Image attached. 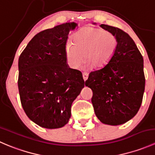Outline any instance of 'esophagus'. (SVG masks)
<instances>
[{"label":"esophagus","instance_id":"34e87169","mask_svg":"<svg viewBox=\"0 0 155 155\" xmlns=\"http://www.w3.org/2000/svg\"><path fill=\"white\" fill-rule=\"evenodd\" d=\"M82 77H83V80L85 82L87 79V77H88V74L85 73V72H84V73H82Z\"/></svg>","mask_w":155,"mask_h":155}]
</instances>
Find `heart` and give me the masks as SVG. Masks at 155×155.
<instances>
[{
    "label": "heart",
    "mask_w": 155,
    "mask_h": 155,
    "mask_svg": "<svg viewBox=\"0 0 155 155\" xmlns=\"http://www.w3.org/2000/svg\"><path fill=\"white\" fill-rule=\"evenodd\" d=\"M117 38L106 30L85 27L73 34L71 43L65 46V54L69 66L79 68L85 61V68H101L107 65L116 49Z\"/></svg>",
    "instance_id": "1"
}]
</instances>
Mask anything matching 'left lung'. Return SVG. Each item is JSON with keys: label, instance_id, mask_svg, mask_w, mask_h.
Segmentation results:
<instances>
[{"label": "left lung", "instance_id": "left-lung-1", "mask_svg": "<svg viewBox=\"0 0 155 155\" xmlns=\"http://www.w3.org/2000/svg\"><path fill=\"white\" fill-rule=\"evenodd\" d=\"M100 26L115 34L118 44L109 63L91 72L85 85L93 91L91 103L98 119L120 125L134 118L141 107L145 83L143 58L126 32L107 25Z\"/></svg>", "mask_w": 155, "mask_h": 155}]
</instances>
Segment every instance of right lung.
<instances>
[{
  "label": "right lung",
  "instance_id": "right-lung-1",
  "mask_svg": "<svg viewBox=\"0 0 155 155\" xmlns=\"http://www.w3.org/2000/svg\"><path fill=\"white\" fill-rule=\"evenodd\" d=\"M78 25L66 22L36 34L18 58V87L23 109L37 125L56 129L68 124L71 106L85 82L69 68L65 46Z\"/></svg>",
  "mask_w": 155,
  "mask_h": 155
}]
</instances>
